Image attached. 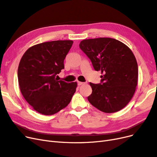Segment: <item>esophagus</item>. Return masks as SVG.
<instances>
[{"mask_svg":"<svg viewBox=\"0 0 157 157\" xmlns=\"http://www.w3.org/2000/svg\"><path fill=\"white\" fill-rule=\"evenodd\" d=\"M77 84H78V86H80V85H82V84H86V83L82 82H80V81H77Z\"/></svg>","mask_w":157,"mask_h":157,"instance_id":"1","label":"esophagus"}]
</instances>
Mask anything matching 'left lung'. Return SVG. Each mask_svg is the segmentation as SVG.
Returning a JSON list of instances; mask_svg holds the SVG:
<instances>
[{"mask_svg":"<svg viewBox=\"0 0 157 157\" xmlns=\"http://www.w3.org/2000/svg\"><path fill=\"white\" fill-rule=\"evenodd\" d=\"M80 48L90 59L94 69L101 71V82H90L92 93L88 100L106 113L117 112L131 100L138 78L137 61L132 50L111 38L83 40Z\"/></svg>","mask_w":157,"mask_h":157,"instance_id":"1","label":"left lung"}]
</instances>
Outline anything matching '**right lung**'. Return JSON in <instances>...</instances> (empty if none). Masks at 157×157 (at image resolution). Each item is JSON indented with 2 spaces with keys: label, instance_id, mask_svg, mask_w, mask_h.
I'll return each mask as SVG.
<instances>
[{
  "label": "right lung",
  "instance_id": "1",
  "mask_svg": "<svg viewBox=\"0 0 157 157\" xmlns=\"http://www.w3.org/2000/svg\"><path fill=\"white\" fill-rule=\"evenodd\" d=\"M72 40H55L31 46L19 64L17 77L23 98L38 113L51 115L68 105L77 83L58 80Z\"/></svg>",
  "mask_w": 157,
  "mask_h": 157
}]
</instances>
